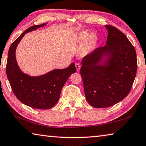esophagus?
<instances>
[{"instance_id": "obj_1", "label": "esophagus", "mask_w": 146, "mask_h": 146, "mask_svg": "<svg viewBox=\"0 0 146 146\" xmlns=\"http://www.w3.org/2000/svg\"><path fill=\"white\" fill-rule=\"evenodd\" d=\"M75 66H76V70L78 71L79 70H80V68L81 67V64H80V63H79V62H75Z\"/></svg>"}]
</instances>
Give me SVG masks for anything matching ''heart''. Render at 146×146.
Returning <instances> with one entry per match:
<instances>
[{"mask_svg": "<svg viewBox=\"0 0 146 146\" xmlns=\"http://www.w3.org/2000/svg\"><path fill=\"white\" fill-rule=\"evenodd\" d=\"M89 35H90V33L87 31H83L82 33H80L78 37V40L79 43L81 46H83V44H84L86 40H87Z\"/></svg>", "mask_w": 146, "mask_h": 146, "instance_id": "obj_1", "label": "heart"}]
</instances>
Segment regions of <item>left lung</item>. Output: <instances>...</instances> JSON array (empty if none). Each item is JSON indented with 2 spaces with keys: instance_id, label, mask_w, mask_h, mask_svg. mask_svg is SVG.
<instances>
[{
  "instance_id": "8db88e82",
  "label": "left lung",
  "mask_w": 146,
  "mask_h": 146,
  "mask_svg": "<svg viewBox=\"0 0 146 146\" xmlns=\"http://www.w3.org/2000/svg\"><path fill=\"white\" fill-rule=\"evenodd\" d=\"M105 26L107 44L84 56L80 70L86 100L96 108L110 107L126 97L137 70L134 46L119 29ZM106 56L108 58L102 63Z\"/></svg>"
}]
</instances>
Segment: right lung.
<instances>
[{"label":"right lung","mask_w":146,"mask_h":146,"mask_svg":"<svg viewBox=\"0 0 146 146\" xmlns=\"http://www.w3.org/2000/svg\"><path fill=\"white\" fill-rule=\"evenodd\" d=\"M46 24L29 27L11 44L6 64L7 76L16 97L24 104L39 110L50 109L57 103L64 85L76 71L74 63L66 69L54 70L39 76H29L20 70L15 58L17 45L26 33Z\"/></svg>","instance_id":"1"}]
</instances>
